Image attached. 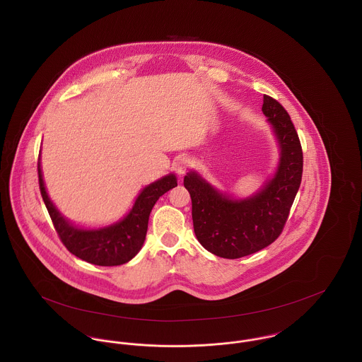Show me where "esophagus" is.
I'll use <instances>...</instances> for the list:
<instances>
[{
	"label": "esophagus",
	"instance_id": "obj_1",
	"mask_svg": "<svg viewBox=\"0 0 362 362\" xmlns=\"http://www.w3.org/2000/svg\"><path fill=\"white\" fill-rule=\"evenodd\" d=\"M189 165H191V161H189V158H187V157H178L175 161H174V170H175V173L180 175V177H182L188 170H189Z\"/></svg>",
	"mask_w": 362,
	"mask_h": 362
}]
</instances>
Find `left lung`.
<instances>
[{
	"label": "left lung",
	"instance_id": "left-lung-1",
	"mask_svg": "<svg viewBox=\"0 0 362 362\" xmlns=\"http://www.w3.org/2000/svg\"><path fill=\"white\" fill-rule=\"evenodd\" d=\"M262 111L277 136L280 161L260 192L237 201L216 191L195 171L184 178L192 199L195 235L204 248L220 258H243L276 241L301 184L303 149L288 112L267 95Z\"/></svg>",
	"mask_w": 362,
	"mask_h": 362
}]
</instances>
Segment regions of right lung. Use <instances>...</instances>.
<instances>
[{"label":"right lung","mask_w":362,"mask_h":362,"mask_svg":"<svg viewBox=\"0 0 362 362\" xmlns=\"http://www.w3.org/2000/svg\"><path fill=\"white\" fill-rule=\"evenodd\" d=\"M37 174L42 198L61 243L75 257L99 266H118L127 263L139 252L146 237L149 216L157 199L177 187L175 175L168 174L144 188L132 210L121 221L99 230H83L69 224L52 205L45 188L40 158Z\"/></svg>","instance_id":"add662e5"}]
</instances>
